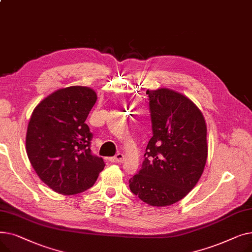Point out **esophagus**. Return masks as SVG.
I'll list each match as a JSON object with an SVG mask.
<instances>
[{"label":"esophagus","instance_id":"esophagus-1","mask_svg":"<svg viewBox=\"0 0 252 252\" xmlns=\"http://www.w3.org/2000/svg\"><path fill=\"white\" fill-rule=\"evenodd\" d=\"M109 160L111 162H124L125 160V155L123 153H117L114 157L109 158Z\"/></svg>","mask_w":252,"mask_h":252}]
</instances>
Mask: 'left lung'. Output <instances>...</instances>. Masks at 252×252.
I'll list each match as a JSON object with an SVG mask.
<instances>
[{
  "instance_id": "left-lung-1",
  "label": "left lung",
  "mask_w": 252,
  "mask_h": 252,
  "mask_svg": "<svg viewBox=\"0 0 252 252\" xmlns=\"http://www.w3.org/2000/svg\"><path fill=\"white\" fill-rule=\"evenodd\" d=\"M152 124L141 169L129 189L152 206L171 205L199 181L206 163V125L187 97L168 89L147 91Z\"/></svg>"
}]
</instances>
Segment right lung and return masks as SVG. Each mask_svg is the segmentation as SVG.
<instances>
[{
  "instance_id": "right-lung-1",
  "label": "right lung",
  "mask_w": 252,
  "mask_h": 252,
  "mask_svg": "<svg viewBox=\"0 0 252 252\" xmlns=\"http://www.w3.org/2000/svg\"><path fill=\"white\" fill-rule=\"evenodd\" d=\"M95 91L68 87L34 108L26 133V153L36 175L53 191L72 195L91 188L105 163L91 151L93 134L85 123Z\"/></svg>"
}]
</instances>
